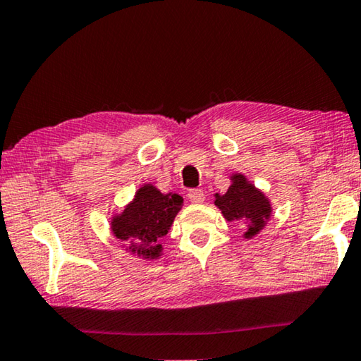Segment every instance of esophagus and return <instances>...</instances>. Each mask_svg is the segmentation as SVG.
Masks as SVG:
<instances>
[{
    "instance_id": "1",
    "label": "esophagus",
    "mask_w": 361,
    "mask_h": 361,
    "mask_svg": "<svg viewBox=\"0 0 361 361\" xmlns=\"http://www.w3.org/2000/svg\"><path fill=\"white\" fill-rule=\"evenodd\" d=\"M188 199L192 203H200L205 199V194H203L202 189H191V191L188 192Z\"/></svg>"
}]
</instances>
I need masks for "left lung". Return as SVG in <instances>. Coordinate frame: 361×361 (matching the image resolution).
Wrapping results in <instances>:
<instances>
[{"mask_svg":"<svg viewBox=\"0 0 361 361\" xmlns=\"http://www.w3.org/2000/svg\"><path fill=\"white\" fill-rule=\"evenodd\" d=\"M214 205L227 221L245 222V238L257 235L271 216L270 202L241 173L232 176V185L226 194H216Z\"/></svg>","mask_w":361,"mask_h":361,"instance_id":"obj_1","label":"left lung"}]
</instances>
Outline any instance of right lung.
Instances as JSON below:
<instances>
[{
  "instance_id": "add662e5",
  "label": "right lung",
  "mask_w": 361,
  "mask_h": 361,
  "mask_svg": "<svg viewBox=\"0 0 361 361\" xmlns=\"http://www.w3.org/2000/svg\"><path fill=\"white\" fill-rule=\"evenodd\" d=\"M181 205V195L162 194L153 185H145L137 191L134 200L121 214L114 216L112 232L128 245L133 254L143 259H156L162 251L161 241Z\"/></svg>"
}]
</instances>
